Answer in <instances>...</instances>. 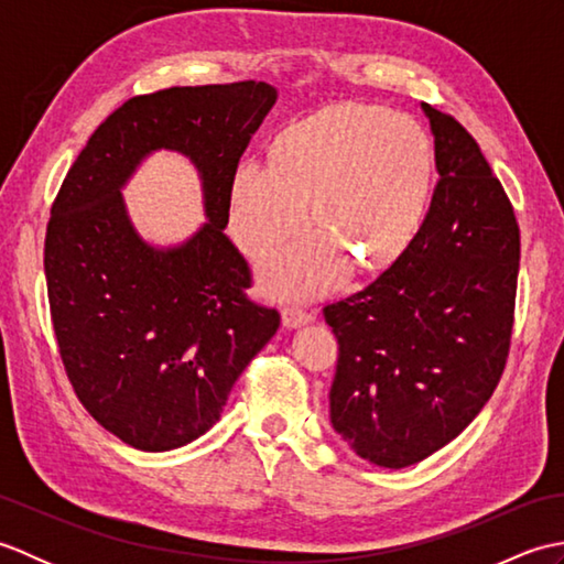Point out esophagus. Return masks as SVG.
Returning a JSON list of instances; mask_svg holds the SVG:
<instances>
[{
	"mask_svg": "<svg viewBox=\"0 0 564 564\" xmlns=\"http://www.w3.org/2000/svg\"><path fill=\"white\" fill-rule=\"evenodd\" d=\"M313 319V315L303 310L301 305H285L283 307V325L285 327H301L305 322Z\"/></svg>",
	"mask_w": 564,
	"mask_h": 564,
	"instance_id": "34e87169",
	"label": "esophagus"
}]
</instances>
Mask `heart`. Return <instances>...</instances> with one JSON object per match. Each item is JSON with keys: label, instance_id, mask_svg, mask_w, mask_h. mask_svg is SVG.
Listing matches in <instances>:
<instances>
[{"label": "heart", "instance_id": "heart-1", "mask_svg": "<svg viewBox=\"0 0 564 564\" xmlns=\"http://www.w3.org/2000/svg\"><path fill=\"white\" fill-rule=\"evenodd\" d=\"M431 184V142L410 116L341 104L285 126L271 162H239L230 227L247 254L267 257L307 223V235L267 263L269 289L310 295L337 285L349 257L380 267L412 242Z\"/></svg>", "mask_w": 564, "mask_h": 564}]
</instances>
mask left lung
<instances>
[{
  "label": "left lung",
  "instance_id": "8db88e82",
  "mask_svg": "<svg viewBox=\"0 0 564 564\" xmlns=\"http://www.w3.org/2000/svg\"><path fill=\"white\" fill-rule=\"evenodd\" d=\"M438 182L412 242L322 315L339 341L329 416L380 467H406L480 414L505 373L521 235L505 186L473 135L422 104Z\"/></svg>",
  "mask_w": 564,
  "mask_h": 564
}]
</instances>
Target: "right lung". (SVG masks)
Masks as SVG:
<instances>
[{
    "label": "right lung",
    "instance_id": "1",
    "mask_svg": "<svg viewBox=\"0 0 564 564\" xmlns=\"http://www.w3.org/2000/svg\"><path fill=\"white\" fill-rule=\"evenodd\" d=\"M267 82L172 87L128 99L69 166L45 232L51 319L72 390L140 451H172L218 422L237 378L281 325L251 301V269L223 232L239 158L271 111ZM188 153L212 223L160 252L127 223L120 186L150 149Z\"/></svg>",
    "mask_w": 564,
    "mask_h": 564
}]
</instances>
